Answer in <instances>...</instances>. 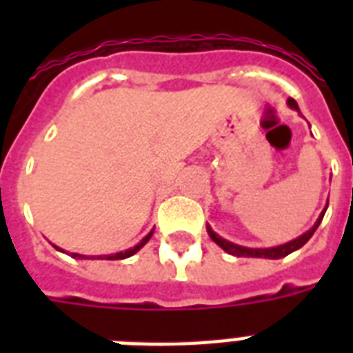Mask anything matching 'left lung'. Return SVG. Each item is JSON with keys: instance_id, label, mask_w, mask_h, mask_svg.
Returning a JSON list of instances; mask_svg holds the SVG:
<instances>
[{"instance_id": "obj_1", "label": "left lung", "mask_w": 353, "mask_h": 353, "mask_svg": "<svg viewBox=\"0 0 353 353\" xmlns=\"http://www.w3.org/2000/svg\"><path fill=\"white\" fill-rule=\"evenodd\" d=\"M288 104H290L293 110H299V106H296V102L293 101V99H288ZM326 209H328V205H326ZM326 209L323 210V214L319 216L317 223L310 229L307 232H304L302 236H299L296 240L293 241H288V243H284V245H279V247H271V249H249V247H241V245H236V243H231V241L223 240L221 236L216 234L212 229H210L209 225H207V229H209V236L212 238V240L218 243V245L223 249L225 252H229V254H232V256H247V258H284L288 256L290 252L296 251V249H301L304 243H306L310 238L313 236V232L317 231L319 223L323 221L324 218V212H326Z\"/></svg>"}]
</instances>
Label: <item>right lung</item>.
I'll return each mask as SVG.
<instances>
[{"label":"right lung","mask_w":353,"mask_h":353,"mask_svg":"<svg viewBox=\"0 0 353 353\" xmlns=\"http://www.w3.org/2000/svg\"><path fill=\"white\" fill-rule=\"evenodd\" d=\"M150 238H152V232L144 236L143 240H141V243H137V245L132 247V249H128V251H122V252H115V254H108V256H104V258H106V260H124V258L135 254V252H137L139 249H141V247H143L144 243L150 240ZM71 256H73V258H85L84 254H77V252H71ZM99 258H102V256H99Z\"/></svg>","instance_id":"1"}]
</instances>
